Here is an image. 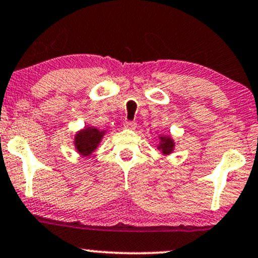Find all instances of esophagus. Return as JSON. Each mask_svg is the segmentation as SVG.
I'll return each instance as SVG.
<instances>
[{"instance_id":"obj_1","label":"esophagus","mask_w":258,"mask_h":258,"mask_svg":"<svg viewBox=\"0 0 258 258\" xmlns=\"http://www.w3.org/2000/svg\"><path fill=\"white\" fill-rule=\"evenodd\" d=\"M123 126H124V128L135 130L136 128V122H134V121H124Z\"/></svg>"}]
</instances>
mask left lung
I'll return each instance as SVG.
<instances>
[{"mask_svg":"<svg viewBox=\"0 0 258 258\" xmlns=\"http://www.w3.org/2000/svg\"><path fill=\"white\" fill-rule=\"evenodd\" d=\"M159 140L160 142L158 144V149H159L164 155L171 154L175 148L174 140H172L170 136H161V137H159Z\"/></svg>","mask_w":258,"mask_h":258,"instance_id":"8db88e82","label":"left lung"}]
</instances>
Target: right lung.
I'll use <instances>...</instances> for the list:
<instances>
[{
	"instance_id": "1",
	"label": "right lung",
	"mask_w": 258,
	"mask_h": 258,
	"mask_svg": "<svg viewBox=\"0 0 258 258\" xmlns=\"http://www.w3.org/2000/svg\"><path fill=\"white\" fill-rule=\"evenodd\" d=\"M105 131H99L95 127H84L75 136V147L82 157H89L97 149Z\"/></svg>"
}]
</instances>
